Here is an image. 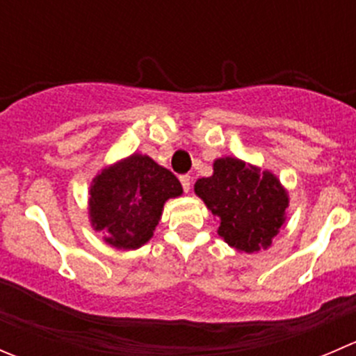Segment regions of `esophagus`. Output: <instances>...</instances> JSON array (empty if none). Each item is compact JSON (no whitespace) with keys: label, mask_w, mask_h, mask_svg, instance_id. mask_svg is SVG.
Returning a JSON list of instances; mask_svg holds the SVG:
<instances>
[{"label":"esophagus","mask_w":356,"mask_h":356,"mask_svg":"<svg viewBox=\"0 0 356 356\" xmlns=\"http://www.w3.org/2000/svg\"><path fill=\"white\" fill-rule=\"evenodd\" d=\"M181 184H182V189H184L186 193H189V189H191V175H188V174H184V175H181Z\"/></svg>","instance_id":"1"}]
</instances>
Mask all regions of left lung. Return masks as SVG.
I'll list each match as a JSON object with an SVG mask.
<instances>
[{"label":"left lung","mask_w":356,"mask_h":356,"mask_svg":"<svg viewBox=\"0 0 356 356\" xmlns=\"http://www.w3.org/2000/svg\"><path fill=\"white\" fill-rule=\"evenodd\" d=\"M218 220V236L239 253L267 250L286 222L289 195L277 175L234 156L217 158L213 174L195 184Z\"/></svg>","instance_id":"left-lung-1"}]
</instances>
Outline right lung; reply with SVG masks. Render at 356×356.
<instances>
[{"instance_id": "right-lung-1", "label": "right lung", "mask_w": 356, "mask_h": 356, "mask_svg": "<svg viewBox=\"0 0 356 356\" xmlns=\"http://www.w3.org/2000/svg\"><path fill=\"white\" fill-rule=\"evenodd\" d=\"M182 195L179 179L141 153L106 165L91 181L89 222L106 245L138 250L153 238L165 201Z\"/></svg>"}]
</instances>
